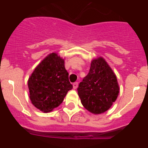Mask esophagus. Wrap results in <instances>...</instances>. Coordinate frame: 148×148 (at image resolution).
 Returning <instances> with one entry per match:
<instances>
[{"label":"esophagus","instance_id":"obj_1","mask_svg":"<svg viewBox=\"0 0 148 148\" xmlns=\"http://www.w3.org/2000/svg\"><path fill=\"white\" fill-rule=\"evenodd\" d=\"M77 87H78V82H74L73 84V88H74V89H77Z\"/></svg>","mask_w":148,"mask_h":148}]
</instances>
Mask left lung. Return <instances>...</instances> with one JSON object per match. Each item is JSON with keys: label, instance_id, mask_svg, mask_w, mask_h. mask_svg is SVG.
Returning a JSON list of instances; mask_svg holds the SVG:
<instances>
[{"label": "left lung", "instance_id": "obj_1", "mask_svg": "<svg viewBox=\"0 0 148 148\" xmlns=\"http://www.w3.org/2000/svg\"><path fill=\"white\" fill-rule=\"evenodd\" d=\"M77 92L84 107L92 114L104 113L115 102L120 86L115 74L104 58L92 59L89 72L79 83Z\"/></svg>", "mask_w": 148, "mask_h": 148}]
</instances>
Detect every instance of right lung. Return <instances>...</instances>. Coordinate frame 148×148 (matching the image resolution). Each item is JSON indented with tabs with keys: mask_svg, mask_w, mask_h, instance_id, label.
Instances as JSON below:
<instances>
[{
	"mask_svg": "<svg viewBox=\"0 0 148 148\" xmlns=\"http://www.w3.org/2000/svg\"><path fill=\"white\" fill-rule=\"evenodd\" d=\"M28 86L31 103L41 112H49L59 107L73 87L64 59L55 52L47 55L28 78Z\"/></svg>",
	"mask_w": 148,
	"mask_h": 148,
	"instance_id": "1",
	"label": "right lung"
}]
</instances>
